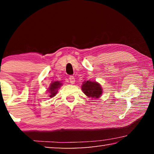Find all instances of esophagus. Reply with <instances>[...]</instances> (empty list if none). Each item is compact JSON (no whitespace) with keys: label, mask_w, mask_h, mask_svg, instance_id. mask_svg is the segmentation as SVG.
<instances>
[{"label":"esophagus","mask_w":154,"mask_h":154,"mask_svg":"<svg viewBox=\"0 0 154 154\" xmlns=\"http://www.w3.org/2000/svg\"><path fill=\"white\" fill-rule=\"evenodd\" d=\"M69 81H70V83H71V84H74L75 82V79L73 76H70L69 77Z\"/></svg>","instance_id":"1"}]
</instances>
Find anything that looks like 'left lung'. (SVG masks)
Here are the masks:
<instances>
[{
	"label": "left lung",
	"mask_w": 154,
	"mask_h": 154,
	"mask_svg": "<svg viewBox=\"0 0 154 154\" xmlns=\"http://www.w3.org/2000/svg\"><path fill=\"white\" fill-rule=\"evenodd\" d=\"M83 92L88 98L97 99L103 94V88L100 83L95 81H85L82 85Z\"/></svg>",
	"instance_id": "left-lung-1"
}]
</instances>
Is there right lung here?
Listing matches in <instances>:
<instances>
[{
  "mask_svg": "<svg viewBox=\"0 0 154 154\" xmlns=\"http://www.w3.org/2000/svg\"><path fill=\"white\" fill-rule=\"evenodd\" d=\"M63 83H61V82L59 81H56V82H53L50 83L49 87L48 88V94L49 98H53L55 96L56 94L58 92V90L60 88Z\"/></svg>",
  "mask_w": 154,
  "mask_h": 154,
  "instance_id": "obj_1",
  "label": "right lung"
}]
</instances>
